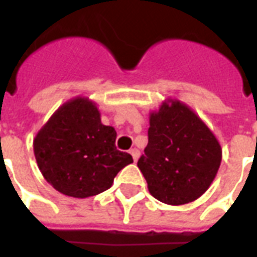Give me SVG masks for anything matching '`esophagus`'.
Returning <instances> with one entry per match:
<instances>
[{"label": "esophagus", "instance_id": "esophagus-1", "mask_svg": "<svg viewBox=\"0 0 257 257\" xmlns=\"http://www.w3.org/2000/svg\"><path fill=\"white\" fill-rule=\"evenodd\" d=\"M131 155H132V157H133V161L136 163V161L139 160V157H140V151L136 148L132 149V151H131Z\"/></svg>", "mask_w": 257, "mask_h": 257}]
</instances>
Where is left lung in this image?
I'll return each instance as SVG.
<instances>
[{
  "label": "left lung",
  "mask_w": 257,
  "mask_h": 257,
  "mask_svg": "<svg viewBox=\"0 0 257 257\" xmlns=\"http://www.w3.org/2000/svg\"><path fill=\"white\" fill-rule=\"evenodd\" d=\"M137 167L149 193L161 203H192L211 187L223 151L209 126L177 98H165L149 113L148 145Z\"/></svg>",
  "instance_id": "obj_1"
}]
</instances>
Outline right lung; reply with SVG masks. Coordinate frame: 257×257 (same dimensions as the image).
<instances>
[{"label":"right lung","instance_id":"1","mask_svg":"<svg viewBox=\"0 0 257 257\" xmlns=\"http://www.w3.org/2000/svg\"><path fill=\"white\" fill-rule=\"evenodd\" d=\"M117 133L101 122L89 97L66 101L34 137L33 151L44 179L62 195L85 199L112 187L121 169L133 163L116 149Z\"/></svg>","mask_w":257,"mask_h":257}]
</instances>
